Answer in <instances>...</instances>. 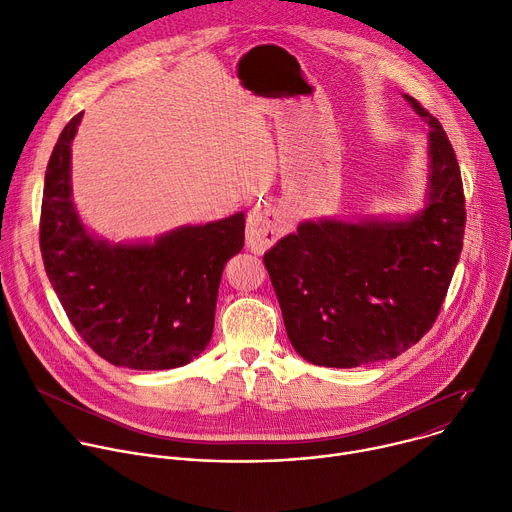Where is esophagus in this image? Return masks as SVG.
Returning a JSON list of instances; mask_svg holds the SVG:
<instances>
[{
  "label": "esophagus",
  "mask_w": 512,
  "mask_h": 512,
  "mask_svg": "<svg viewBox=\"0 0 512 512\" xmlns=\"http://www.w3.org/2000/svg\"><path fill=\"white\" fill-rule=\"evenodd\" d=\"M280 236V230L268 215L262 211H252L248 217V232H246V244L254 254L266 252L272 244H276Z\"/></svg>",
  "instance_id": "34e87169"
}]
</instances>
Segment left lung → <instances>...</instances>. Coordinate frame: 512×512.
Instances as JSON below:
<instances>
[{"label":"left lung","mask_w":512,"mask_h":512,"mask_svg":"<svg viewBox=\"0 0 512 512\" xmlns=\"http://www.w3.org/2000/svg\"><path fill=\"white\" fill-rule=\"evenodd\" d=\"M429 130V201L409 221L301 223L264 254L287 335L327 368L392 360L435 323L458 266L466 197L437 118L405 95Z\"/></svg>","instance_id":"8db88e82"}]
</instances>
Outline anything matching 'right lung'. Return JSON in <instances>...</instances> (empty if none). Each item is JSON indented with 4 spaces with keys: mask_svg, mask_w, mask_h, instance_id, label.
Returning <instances> with one entry per match:
<instances>
[{
    "mask_svg": "<svg viewBox=\"0 0 512 512\" xmlns=\"http://www.w3.org/2000/svg\"><path fill=\"white\" fill-rule=\"evenodd\" d=\"M83 111L65 126L44 177L40 252L52 289L83 337L113 366L168 370L209 344L225 262L244 248V213L181 227L154 244L111 246L87 234L71 199V142Z\"/></svg>",
    "mask_w": 512,
    "mask_h": 512,
    "instance_id": "1",
    "label": "right lung"
}]
</instances>
